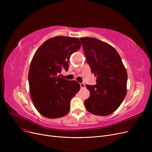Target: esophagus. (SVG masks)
Masks as SVG:
<instances>
[{
    "instance_id": "obj_1",
    "label": "esophagus",
    "mask_w": 152,
    "mask_h": 152,
    "mask_svg": "<svg viewBox=\"0 0 152 152\" xmlns=\"http://www.w3.org/2000/svg\"><path fill=\"white\" fill-rule=\"evenodd\" d=\"M80 86H81V89H84L85 88V84L84 83H80Z\"/></svg>"
}]
</instances>
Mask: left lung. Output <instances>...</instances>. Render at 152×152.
I'll return each mask as SVG.
<instances>
[{
    "mask_svg": "<svg viewBox=\"0 0 152 152\" xmlns=\"http://www.w3.org/2000/svg\"><path fill=\"white\" fill-rule=\"evenodd\" d=\"M83 49L97 84L86 85L89 97L86 110L98 116H107L120 106L126 95L127 75L119 53L113 47L93 37H81Z\"/></svg>",
    "mask_w": 152,
    "mask_h": 152,
    "instance_id": "1",
    "label": "left lung"
}]
</instances>
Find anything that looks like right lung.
Listing matches in <instances>:
<instances>
[{
    "mask_svg": "<svg viewBox=\"0 0 152 152\" xmlns=\"http://www.w3.org/2000/svg\"><path fill=\"white\" fill-rule=\"evenodd\" d=\"M81 46L77 37L57 36L47 40L32 59L28 81L31 98L38 112L48 118L68 114L70 101L80 90L76 81H68L58 75L68 71L72 53Z\"/></svg>",
    "mask_w": 152,
    "mask_h": 152,
    "instance_id": "obj_1",
    "label": "right lung"
}]
</instances>
